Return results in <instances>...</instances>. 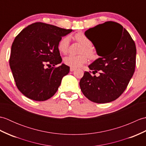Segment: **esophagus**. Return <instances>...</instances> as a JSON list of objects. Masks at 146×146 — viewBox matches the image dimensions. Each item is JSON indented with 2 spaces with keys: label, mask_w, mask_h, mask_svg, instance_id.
<instances>
[{
  "label": "esophagus",
  "mask_w": 146,
  "mask_h": 146,
  "mask_svg": "<svg viewBox=\"0 0 146 146\" xmlns=\"http://www.w3.org/2000/svg\"><path fill=\"white\" fill-rule=\"evenodd\" d=\"M75 70H76V68H73V67H71L70 68V71H71V72H72V71H75Z\"/></svg>",
  "instance_id": "34e87169"
}]
</instances>
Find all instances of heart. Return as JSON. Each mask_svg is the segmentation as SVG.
Returning a JSON list of instances; mask_svg holds the SVG:
<instances>
[{"mask_svg": "<svg viewBox=\"0 0 146 146\" xmlns=\"http://www.w3.org/2000/svg\"><path fill=\"white\" fill-rule=\"evenodd\" d=\"M75 38L77 41L83 46L82 52H85L90 58H94L96 55L95 51L92 48V41L86 36L85 34L82 33H78L74 35ZM70 44V37L66 36L62 38L58 44V49L61 53L65 54L68 51ZM64 63L65 64L71 67L76 68L81 66L83 64L86 63L87 61V56L85 54L80 55L69 54L64 58Z\"/></svg>", "mask_w": 146, "mask_h": 146, "instance_id": "heart-1", "label": "heart"}]
</instances>
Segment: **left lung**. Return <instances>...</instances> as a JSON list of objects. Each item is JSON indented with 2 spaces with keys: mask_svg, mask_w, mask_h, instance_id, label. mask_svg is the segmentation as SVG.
<instances>
[{
  "mask_svg": "<svg viewBox=\"0 0 146 146\" xmlns=\"http://www.w3.org/2000/svg\"><path fill=\"white\" fill-rule=\"evenodd\" d=\"M100 58L90 64L80 80L81 90L95 103L112 102L123 94L135 71L136 47L127 31L120 24L107 21L86 31Z\"/></svg>",
  "mask_w": 146,
  "mask_h": 146,
  "instance_id": "left-lung-1",
  "label": "left lung"
}]
</instances>
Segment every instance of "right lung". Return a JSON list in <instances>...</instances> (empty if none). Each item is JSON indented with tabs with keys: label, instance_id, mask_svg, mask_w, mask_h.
Masks as SVG:
<instances>
[{
	"label": "right lung",
	"instance_id": "right-lung-1",
	"mask_svg": "<svg viewBox=\"0 0 146 146\" xmlns=\"http://www.w3.org/2000/svg\"><path fill=\"white\" fill-rule=\"evenodd\" d=\"M72 31L35 23L15 37L9 64L15 85L26 97L44 101L57 92L63 77L70 71V67L64 64L56 67L62 61L58 44ZM51 65V68H45Z\"/></svg>",
	"mask_w": 146,
	"mask_h": 146
}]
</instances>
